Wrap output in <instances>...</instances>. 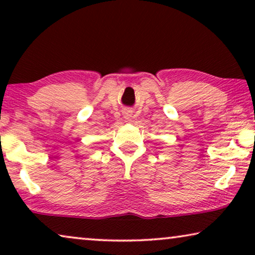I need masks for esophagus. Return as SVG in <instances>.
I'll return each instance as SVG.
<instances>
[{
	"mask_svg": "<svg viewBox=\"0 0 255 255\" xmlns=\"http://www.w3.org/2000/svg\"><path fill=\"white\" fill-rule=\"evenodd\" d=\"M124 117H125V118H127V120H130V118H131L132 116H131V114H130V113H125V115H124Z\"/></svg>",
	"mask_w": 255,
	"mask_h": 255,
	"instance_id": "esophagus-1",
	"label": "esophagus"
}]
</instances>
